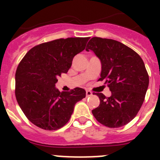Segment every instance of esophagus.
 Returning <instances> with one entry per match:
<instances>
[{
  "mask_svg": "<svg viewBox=\"0 0 160 160\" xmlns=\"http://www.w3.org/2000/svg\"><path fill=\"white\" fill-rule=\"evenodd\" d=\"M86 94H87V97H90V96L92 95V92L90 91V90H87V92H86Z\"/></svg>",
  "mask_w": 160,
  "mask_h": 160,
  "instance_id": "esophagus-1",
  "label": "esophagus"
}]
</instances>
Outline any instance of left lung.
Listing matches in <instances>:
<instances>
[{
    "label": "left lung",
    "mask_w": 160,
    "mask_h": 160,
    "mask_svg": "<svg viewBox=\"0 0 160 160\" xmlns=\"http://www.w3.org/2000/svg\"><path fill=\"white\" fill-rule=\"evenodd\" d=\"M86 50H92L101 62L100 81L106 80L111 95L97 93L100 104L94 118L111 128H120L136 116L144 101L149 77L143 61L133 49L118 41L92 38Z\"/></svg>",
    "instance_id": "obj_1"
}]
</instances>
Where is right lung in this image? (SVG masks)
I'll use <instances>...</instances> for the list:
<instances>
[{
	"instance_id": "1",
	"label": "right lung",
	"mask_w": 160,
	"mask_h": 160,
	"mask_svg": "<svg viewBox=\"0 0 160 160\" xmlns=\"http://www.w3.org/2000/svg\"><path fill=\"white\" fill-rule=\"evenodd\" d=\"M89 38H69L32 48L18 65L15 94L18 105L32 123L48 131L62 128L76 103L86 97L80 87L70 92L56 88L58 78L67 73L76 54L86 48Z\"/></svg>"
}]
</instances>
